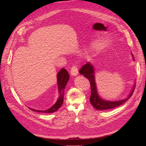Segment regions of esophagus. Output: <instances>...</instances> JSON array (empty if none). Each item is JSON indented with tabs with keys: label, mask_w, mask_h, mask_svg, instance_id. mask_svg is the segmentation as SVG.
<instances>
[{
	"label": "esophagus",
	"mask_w": 146,
	"mask_h": 146,
	"mask_svg": "<svg viewBox=\"0 0 146 146\" xmlns=\"http://www.w3.org/2000/svg\"><path fill=\"white\" fill-rule=\"evenodd\" d=\"M70 73H71V74L72 76H76L78 74V67L76 66H73L71 68V70H70Z\"/></svg>",
	"instance_id": "esophagus-1"
}]
</instances>
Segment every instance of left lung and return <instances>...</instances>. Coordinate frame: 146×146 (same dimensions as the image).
Instances as JSON below:
<instances>
[{"label":"left lung","mask_w":146,"mask_h":146,"mask_svg":"<svg viewBox=\"0 0 146 146\" xmlns=\"http://www.w3.org/2000/svg\"><path fill=\"white\" fill-rule=\"evenodd\" d=\"M132 56L134 57L133 54ZM133 59L134 60V58H133ZM79 73L83 74L85 78H88L90 82L91 87V95L90 97V102L94 108L98 110H110L116 108V107L123 104L127 101H128L130 98V97L132 96L135 89V86L134 85L133 90H131V92L130 93V94L127 98L124 99H122V100L117 101H106L101 98V97L99 96V95L98 94L97 88L95 79L94 67L93 66V65L90 63L88 62L86 64L83 66V67L80 68Z\"/></svg>","instance_id":"left-lung-1"}]
</instances>
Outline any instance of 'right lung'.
Wrapping results in <instances>:
<instances>
[{"label":"right lung","mask_w":146,"mask_h":146,"mask_svg":"<svg viewBox=\"0 0 146 146\" xmlns=\"http://www.w3.org/2000/svg\"><path fill=\"white\" fill-rule=\"evenodd\" d=\"M57 85H58V90L59 96L57 99L56 104L52 105L50 108L44 110V111H39L34 109H31L29 108L30 110H31L33 111L38 112H42V113H52L57 111L60 107L62 105L63 103V98L64 95V89L67 85V82L68 81L70 75H69L68 72L65 68H63L59 71L57 75Z\"/></svg>","instance_id":"1"}]
</instances>
